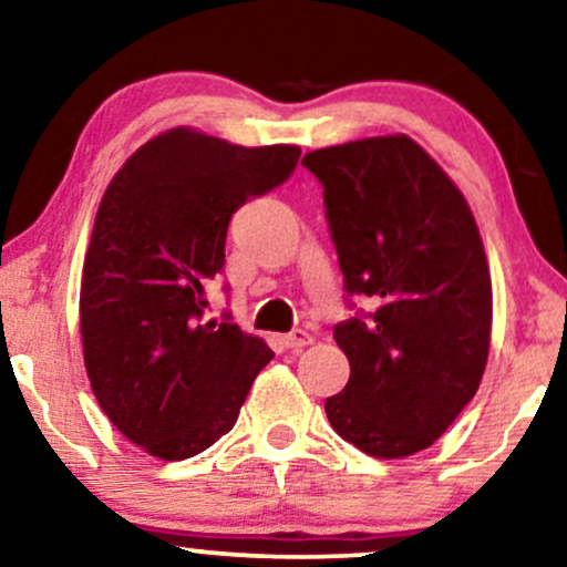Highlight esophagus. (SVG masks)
<instances>
[{
    "label": "esophagus",
    "mask_w": 567,
    "mask_h": 567,
    "mask_svg": "<svg viewBox=\"0 0 567 567\" xmlns=\"http://www.w3.org/2000/svg\"><path fill=\"white\" fill-rule=\"evenodd\" d=\"M282 343H285V349L298 351V349H303V346H311L313 338L306 330H296V332H290V336H285Z\"/></svg>",
    "instance_id": "34e87169"
}]
</instances>
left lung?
Masks as SVG:
<instances>
[{
	"label": "left lung",
	"mask_w": 567,
	"mask_h": 567,
	"mask_svg": "<svg viewBox=\"0 0 567 567\" xmlns=\"http://www.w3.org/2000/svg\"><path fill=\"white\" fill-rule=\"evenodd\" d=\"M322 182L346 290L374 311L336 327L351 364L324 401L340 439L378 460L433 446L478 393L491 346V275L473 210L412 136L303 155Z\"/></svg>",
	"instance_id": "8db88e82"
}]
</instances>
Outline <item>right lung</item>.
Segmentation results:
<instances>
[{
    "label": "right lung",
    "mask_w": 567,
    "mask_h": 567,
    "mask_svg": "<svg viewBox=\"0 0 567 567\" xmlns=\"http://www.w3.org/2000/svg\"><path fill=\"white\" fill-rule=\"evenodd\" d=\"M298 155L176 126L136 150L102 195L81 275L84 367L107 420L150 456L206 452L275 359L264 338L203 322V309L231 214L288 179Z\"/></svg>",
    "instance_id": "1"
}]
</instances>
